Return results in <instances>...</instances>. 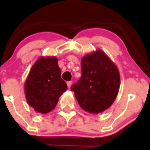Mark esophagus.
<instances>
[{
  "instance_id": "1",
  "label": "esophagus",
  "mask_w": 150,
  "mask_h": 150,
  "mask_svg": "<svg viewBox=\"0 0 150 150\" xmlns=\"http://www.w3.org/2000/svg\"><path fill=\"white\" fill-rule=\"evenodd\" d=\"M67 84L68 88H70L72 86V81H68V82H67Z\"/></svg>"
}]
</instances>
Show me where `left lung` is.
<instances>
[{
	"label": "left lung",
	"instance_id": "left-lung-1",
	"mask_svg": "<svg viewBox=\"0 0 150 150\" xmlns=\"http://www.w3.org/2000/svg\"><path fill=\"white\" fill-rule=\"evenodd\" d=\"M82 75L71 87L78 104L92 114L102 112L115 100L120 77L117 66L102 50L97 49L81 59Z\"/></svg>",
	"mask_w": 150,
	"mask_h": 150
}]
</instances>
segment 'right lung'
Wrapping results in <instances>:
<instances>
[{
  "mask_svg": "<svg viewBox=\"0 0 150 150\" xmlns=\"http://www.w3.org/2000/svg\"><path fill=\"white\" fill-rule=\"evenodd\" d=\"M67 89L56 57H40L32 67L25 83L27 102L41 114L54 110Z\"/></svg>",
  "mask_w": 150,
  "mask_h": 150,
  "instance_id": "obj_1",
  "label": "right lung"
}]
</instances>
